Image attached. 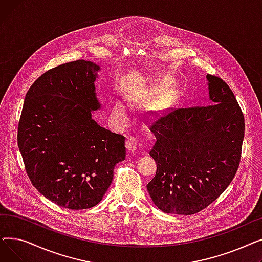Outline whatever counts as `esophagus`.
Here are the masks:
<instances>
[{"mask_svg":"<svg viewBox=\"0 0 262 262\" xmlns=\"http://www.w3.org/2000/svg\"><path fill=\"white\" fill-rule=\"evenodd\" d=\"M126 147H127L129 152L134 153L135 150L138 148V140L134 138V137H128L127 140H126Z\"/></svg>","mask_w":262,"mask_h":262,"instance_id":"1","label":"esophagus"}]
</instances>
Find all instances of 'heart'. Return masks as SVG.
Returning a JSON list of instances; mask_svg holds the SVG:
<instances>
[{
  "label": "heart",
  "mask_w": 262,
  "mask_h": 262,
  "mask_svg": "<svg viewBox=\"0 0 262 262\" xmlns=\"http://www.w3.org/2000/svg\"><path fill=\"white\" fill-rule=\"evenodd\" d=\"M113 117H114L116 123L119 124V125H125V124L129 120L128 110H127V107L125 106V104H123L120 101L116 102L114 105V108H113Z\"/></svg>",
  "instance_id": "heart-1"
}]
</instances>
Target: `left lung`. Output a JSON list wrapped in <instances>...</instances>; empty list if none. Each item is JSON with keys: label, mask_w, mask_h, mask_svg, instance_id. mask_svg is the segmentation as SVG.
<instances>
[{"label": "left lung", "mask_w": 262, "mask_h": 262, "mask_svg": "<svg viewBox=\"0 0 262 262\" xmlns=\"http://www.w3.org/2000/svg\"><path fill=\"white\" fill-rule=\"evenodd\" d=\"M207 79L210 105L170 108L149 126L157 171L146 187L163 212H200L223 193L239 168L243 113L222 78Z\"/></svg>", "instance_id": "left-lung-1"}]
</instances>
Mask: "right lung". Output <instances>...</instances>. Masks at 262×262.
Returning a JSON list of instances; mask_svg holds the SVG:
<instances>
[{
  "label": "right lung",
  "mask_w": 262,
  "mask_h": 262,
  "mask_svg": "<svg viewBox=\"0 0 262 262\" xmlns=\"http://www.w3.org/2000/svg\"><path fill=\"white\" fill-rule=\"evenodd\" d=\"M100 67L75 60L38 77L25 95L18 146L33 186L68 209L98 205L125 159V137L100 126L94 80Z\"/></svg>",
  "instance_id": "right-lung-1"
}]
</instances>
